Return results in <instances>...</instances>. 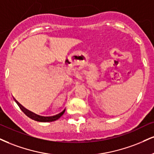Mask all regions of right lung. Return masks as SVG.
Instances as JSON below:
<instances>
[{
    "label": "right lung",
    "instance_id": "obj_1",
    "mask_svg": "<svg viewBox=\"0 0 154 154\" xmlns=\"http://www.w3.org/2000/svg\"><path fill=\"white\" fill-rule=\"evenodd\" d=\"M14 100L16 101V103H17V105L19 106L20 109L23 111V112L25 113L26 116H28L29 118H31L32 120H36V121H38V122H52V121H54V120H58L59 118L61 117V116H62L63 114L64 113V112H65V109H64L62 112H59V114H57L55 115V116H48V117H44V116H38V115H36L33 112H31V111L27 110V109H26L25 107H23L22 105L20 104L16 100L15 98H14Z\"/></svg>",
    "mask_w": 154,
    "mask_h": 154
}]
</instances>
